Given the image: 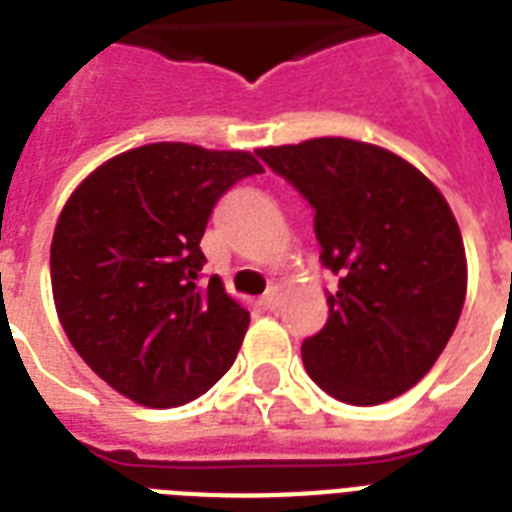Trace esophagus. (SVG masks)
I'll list each match as a JSON object with an SVG mask.
<instances>
[{
	"label": "esophagus",
	"mask_w": 512,
	"mask_h": 512,
	"mask_svg": "<svg viewBox=\"0 0 512 512\" xmlns=\"http://www.w3.org/2000/svg\"><path fill=\"white\" fill-rule=\"evenodd\" d=\"M260 303H263V308H268V311H276V308H279V305H281V292L276 287L268 289Z\"/></svg>",
	"instance_id": "34e87169"
}]
</instances>
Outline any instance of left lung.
Instances as JSON below:
<instances>
[{
    "mask_svg": "<svg viewBox=\"0 0 512 512\" xmlns=\"http://www.w3.org/2000/svg\"><path fill=\"white\" fill-rule=\"evenodd\" d=\"M313 209L321 265L337 276L329 319L303 340L311 380L374 406L425 377L460 321L468 265L436 185L401 156L348 138L260 148Z\"/></svg>",
    "mask_w": 512,
    "mask_h": 512,
    "instance_id": "obj_1",
    "label": "left lung"
}]
</instances>
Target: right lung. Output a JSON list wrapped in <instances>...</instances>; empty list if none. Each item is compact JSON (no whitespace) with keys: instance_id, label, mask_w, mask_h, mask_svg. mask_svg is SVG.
Here are the masks:
<instances>
[{"instance_id":"add662e5","label":"right lung","mask_w":512,"mask_h":512,"mask_svg":"<svg viewBox=\"0 0 512 512\" xmlns=\"http://www.w3.org/2000/svg\"><path fill=\"white\" fill-rule=\"evenodd\" d=\"M247 151L151 143L100 164L60 212L52 297L76 353L151 409L207 393L239 353L249 311L209 276L199 241L233 183L260 175Z\"/></svg>"}]
</instances>
